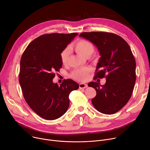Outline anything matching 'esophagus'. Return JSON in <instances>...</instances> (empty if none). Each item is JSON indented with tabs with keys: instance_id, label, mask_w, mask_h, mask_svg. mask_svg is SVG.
Segmentation results:
<instances>
[{
	"instance_id": "obj_1",
	"label": "esophagus",
	"mask_w": 150,
	"mask_h": 150,
	"mask_svg": "<svg viewBox=\"0 0 150 150\" xmlns=\"http://www.w3.org/2000/svg\"><path fill=\"white\" fill-rule=\"evenodd\" d=\"M88 86L87 84H84V83H80L79 84V87L80 89H82V88H87Z\"/></svg>"
}]
</instances>
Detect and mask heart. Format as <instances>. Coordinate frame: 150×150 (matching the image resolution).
<instances>
[{
    "mask_svg": "<svg viewBox=\"0 0 150 150\" xmlns=\"http://www.w3.org/2000/svg\"><path fill=\"white\" fill-rule=\"evenodd\" d=\"M72 47L78 54L87 58H90V56L93 54L95 50L94 46L92 42L83 39L77 40L72 44ZM69 55L70 50L69 48H65L60 52V60L63 64L67 63ZM91 71V70L89 67L76 69L71 73V77L79 81H84L88 79V75Z\"/></svg>",
    "mask_w": 150,
    "mask_h": 150,
    "instance_id": "1",
    "label": "heart"
}]
</instances>
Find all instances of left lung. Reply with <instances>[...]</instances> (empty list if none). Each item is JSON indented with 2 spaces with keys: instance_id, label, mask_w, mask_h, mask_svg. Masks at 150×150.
<instances>
[{
  "instance_id": "8db88e82",
  "label": "left lung",
  "mask_w": 150,
  "mask_h": 150,
  "mask_svg": "<svg viewBox=\"0 0 150 150\" xmlns=\"http://www.w3.org/2000/svg\"><path fill=\"white\" fill-rule=\"evenodd\" d=\"M96 45L101 56L94 78H106V83L88 84L96 91L91 100L96 110L105 114L116 113L131 98L136 81V62L125 39L110 32H83L79 35Z\"/></svg>"
}]
</instances>
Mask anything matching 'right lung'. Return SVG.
Returning <instances> with one entry per match:
<instances>
[{
    "label": "right lung",
    "mask_w": 150,
    "mask_h": 150,
    "mask_svg": "<svg viewBox=\"0 0 150 150\" xmlns=\"http://www.w3.org/2000/svg\"><path fill=\"white\" fill-rule=\"evenodd\" d=\"M77 33L44 34L32 41L20 60L19 83L27 103L39 116L48 120L60 118L69 106L70 93L79 88L72 79L59 86L52 82L62 67L60 54Z\"/></svg>",
    "instance_id": "obj_1"
}]
</instances>
